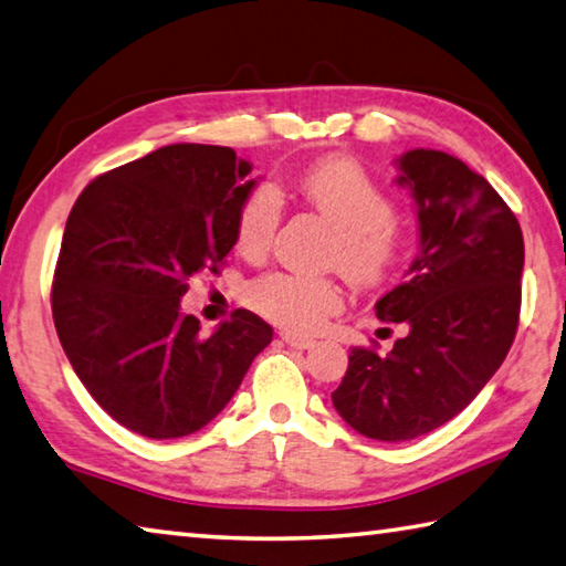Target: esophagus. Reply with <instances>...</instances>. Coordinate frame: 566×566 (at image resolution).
<instances>
[{
  "mask_svg": "<svg viewBox=\"0 0 566 566\" xmlns=\"http://www.w3.org/2000/svg\"><path fill=\"white\" fill-rule=\"evenodd\" d=\"M281 339H283V343H285L287 347H293V349H311V347L315 345V339H311V337H301V335H293V333H283V335H281Z\"/></svg>",
  "mask_w": 566,
  "mask_h": 566,
  "instance_id": "1",
  "label": "esophagus"
}]
</instances>
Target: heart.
Listing matches in <instances>:
<instances>
[{
    "label": "heart",
    "instance_id": "obj_1",
    "mask_svg": "<svg viewBox=\"0 0 566 566\" xmlns=\"http://www.w3.org/2000/svg\"><path fill=\"white\" fill-rule=\"evenodd\" d=\"M303 199L333 221L337 237L329 261L357 283H377L399 261L407 223L391 209L389 195L355 157H327L297 179ZM283 199L273 185L253 187L237 214V249L263 255L281 227ZM247 303L275 325L307 333L343 307V291L329 279L271 271L253 279Z\"/></svg>",
    "mask_w": 566,
    "mask_h": 566
}]
</instances>
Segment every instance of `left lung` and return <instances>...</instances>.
Wrapping results in <instances>:
<instances>
[{"mask_svg": "<svg viewBox=\"0 0 566 566\" xmlns=\"http://www.w3.org/2000/svg\"><path fill=\"white\" fill-rule=\"evenodd\" d=\"M419 217L421 251L381 295V323L403 325L389 355L355 347L337 413L375 441H411L461 413L503 365L520 323L525 241L503 197L461 159L409 150L397 159Z\"/></svg>", "mask_w": 566, "mask_h": 566, "instance_id": "obj_1", "label": "left lung"}]
</instances>
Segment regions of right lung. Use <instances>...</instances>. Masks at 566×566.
Instances as JSON below:
<instances>
[{
  "label": "right lung",
  "mask_w": 566,
  "mask_h": 566,
  "mask_svg": "<svg viewBox=\"0 0 566 566\" xmlns=\"http://www.w3.org/2000/svg\"><path fill=\"white\" fill-rule=\"evenodd\" d=\"M249 172L231 147L167 145L95 177L69 214L53 325L91 397L147 439L205 429L273 339L249 311L205 335L179 303L237 243Z\"/></svg>",
  "instance_id": "1"
}]
</instances>
